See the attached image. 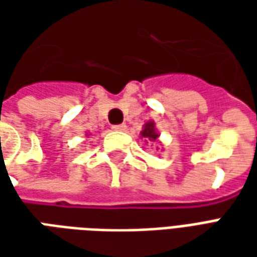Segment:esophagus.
Returning a JSON list of instances; mask_svg holds the SVG:
<instances>
[{
    "label": "esophagus",
    "instance_id": "1",
    "mask_svg": "<svg viewBox=\"0 0 257 257\" xmlns=\"http://www.w3.org/2000/svg\"><path fill=\"white\" fill-rule=\"evenodd\" d=\"M112 131H125L126 129V125L125 123H119V125H112Z\"/></svg>",
    "mask_w": 257,
    "mask_h": 257
}]
</instances>
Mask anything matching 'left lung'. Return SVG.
<instances>
[{"label":"left lung","mask_w":257,"mask_h":257,"mask_svg":"<svg viewBox=\"0 0 257 257\" xmlns=\"http://www.w3.org/2000/svg\"><path fill=\"white\" fill-rule=\"evenodd\" d=\"M142 136L146 138V139L156 140L157 138H158V134H157L156 129H154V123L153 122L146 123L145 129H143V132H142Z\"/></svg>","instance_id":"obj_1"}]
</instances>
